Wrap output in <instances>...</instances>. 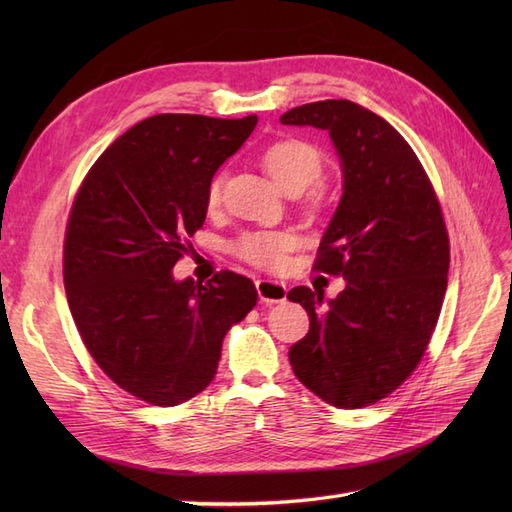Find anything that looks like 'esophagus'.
<instances>
[{
  "instance_id": "34e87169",
  "label": "esophagus",
  "mask_w": 512,
  "mask_h": 512,
  "mask_svg": "<svg viewBox=\"0 0 512 512\" xmlns=\"http://www.w3.org/2000/svg\"><path fill=\"white\" fill-rule=\"evenodd\" d=\"M256 290H258V299L265 305L282 303V301H286V294H288L286 284L275 282V280H258Z\"/></svg>"
}]
</instances>
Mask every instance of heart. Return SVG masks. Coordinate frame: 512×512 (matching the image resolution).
Segmentation results:
<instances>
[{
    "label": "heart",
    "mask_w": 512,
    "mask_h": 512,
    "mask_svg": "<svg viewBox=\"0 0 512 512\" xmlns=\"http://www.w3.org/2000/svg\"><path fill=\"white\" fill-rule=\"evenodd\" d=\"M262 164L269 177L277 183V188L290 192V190H307L320 173H322V160L320 153L307 143L301 141H282L271 145L265 156H262ZM222 192V175H215L209 183L207 190V203L213 207L218 205ZM292 243V237L286 232H254V235H245L237 252L247 262H252L256 267H275L280 265L284 252Z\"/></svg>",
    "instance_id": "heart-1"
}]
</instances>
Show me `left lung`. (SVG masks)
Masks as SVG:
<instances>
[{
  "instance_id": "obj_1",
  "label": "left lung",
  "mask_w": 512,
  "mask_h": 512,
  "mask_svg": "<svg viewBox=\"0 0 512 512\" xmlns=\"http://www.w3.org/2000/svg\"><path fill=\"white\" fill-rule=\"evenodd\" d=\"M284 126L327 130L342 168V198L324 230L316 269L346 288L297 286L307 335L290 346L294 376L337 408H365L393 393L436 329L448 275V235L416 153L389 121L350 100L292 108Z\"/></svg>"
}]
</instances>
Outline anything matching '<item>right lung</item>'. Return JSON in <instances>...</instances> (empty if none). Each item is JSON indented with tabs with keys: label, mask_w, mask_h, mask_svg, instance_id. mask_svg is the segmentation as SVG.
Returning a JSON list of instances; mask_svg holds the SVG:
<instances>
[{
	"label": "right lung",
	"mask_w": 512,
	"mask_h": 512,
	"mask_svg": "<svg viewBox=\"0 0 512 512\" xmlns=\"http://www.w3.org/2000/svg\"><path fill=\"white\" fill-rule=\"evenodd\" d=\"M256 115H153L91 166L66 230L64 284L104 374L153 406H177L215 378L224 335L256 305L252 280L222 271L175 280L185 239L207 218L209 183Z\"/></svg>",
	"instance_id": "right-lung-1"
}]
</instances>
